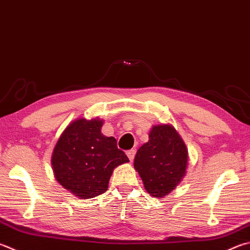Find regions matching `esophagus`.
<instances>
[{"label":"esophagus","mask_w":250,"mask_h":250,"mask_svg":"<svg viewBox=\"0 0 250 250\" xmlns=\"http://www.w3.org/2000/svg\"><path fill=\"white\" fill-rule=\"evenodd\" d=\"M126 155H128L130 162H132L134 160V155H135V149H130V151L126 152Z\"/></svg>","instance_id":"obj_1"}]
</instances>
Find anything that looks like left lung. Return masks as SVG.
<instances>
[{
	"label": "left lung",
	"instance_id": "1",
	"mask_svg": "<svg viewBox=\"0 0 250 250\" xmlns=\"http://www.w3.org/2000/svg\"><path fill=\"white\" fill-rule=\"evenodd\" d=\"M187 165V146L170 125H154L148 142L138 149L134 157V168L145 190L160 199L177 187L186 175Z\"/></svg>",
	"mask_w": 250,
	"mask_h": 250
}]
</instances>
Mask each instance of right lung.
<instances>
[{
    "instance_id": "1",
    "label": "right lung",
    "mask_w": 250,
    "mask_h": 250,
    "mask_svg": "<svg viewBox=\"0 0 250 250\" xmlns=\"http://www.w3.org/2000/svg\"><path fill=\"white\" fill-rule=\"evenodd\" d=\"M104 121L79 118L66 126L53 148L56 179L80 199H90L108 189L113 169L129 162L113 137L102 133Z\"/></svg>"
}]
</instances>
